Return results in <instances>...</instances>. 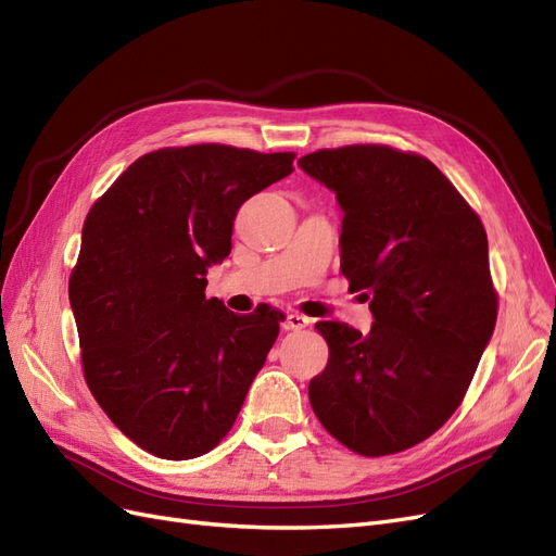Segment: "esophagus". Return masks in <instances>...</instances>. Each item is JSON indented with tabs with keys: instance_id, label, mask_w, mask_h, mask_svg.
Returning a JSON list of instances; mask_svg holds the SVG:
<instances>
[{
	"instance_id": "34e87169",
	"label": "esophagus",
	"mask_w": 556,
	"mask_h": 556,
	"mask_svg": "<svg viewBox=\"0 0 556 556\" xmlns=\"http://www.w3.org/2000/svg\"><path fill=\"white\" fill-rule=\"evenodd\" d=\"M308 325H311V319H308L306 315H301V313H288V315H285L282 329H285V331H301V329H306Z\"/></svg>"
}]
</instances>
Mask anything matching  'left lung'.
<instances>
[{"label": "left lung", "mask_w": 556, "mask_h": 556, "mask_svg": "<svg viewBox=\"0 0 556 556\" xmlns=\"http://www.w3.org/2000/svg\"><path fill=\"white\" fill-rule=\"evenodd\" d=\"M299 166L343 208L341 271L371 296L368 333L317 323L329 345L308 384L323 427L348 450L384 457L422 443L459 408L490 343L498 296L478 213L417 153L357 143Z\"/></svg>", "instance_id": "left-lung-1"}]
</instances>
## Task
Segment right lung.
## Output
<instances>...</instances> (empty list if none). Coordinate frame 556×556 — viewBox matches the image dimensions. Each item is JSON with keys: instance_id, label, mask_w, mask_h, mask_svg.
<instances>
[{"instance_id": "1", "label": "right lung", "mask_w": 556, "mask_h": 556, "mask_svg": "<svg viewBox=\"0 0 556 556\" xmlns=\"http://www.w3.org/2000/svg\"><path fill=\"white\" fill-rule=\"evenodd\" d=\"M294 153L223 143L146 153L94 201L70 301L92 396L160 459L211 452L237 422L280 313L206 299L243 201L294 172Z\"/></svg>"}]
</instances>
